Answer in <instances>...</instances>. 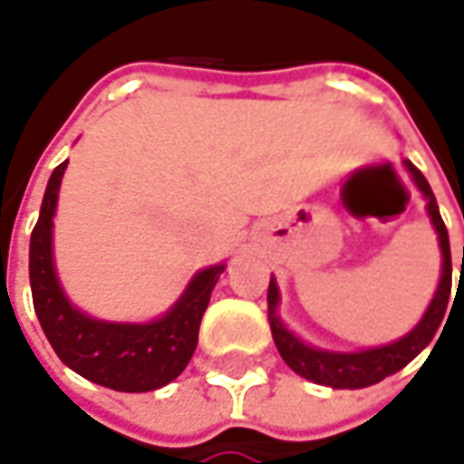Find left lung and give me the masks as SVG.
I'll return each mask as SVG.
<instances>
[{"instance_id":"obj_1","label":"left lung","mask_w":464,"mask_h":464,"mask_svg":"<svg viewBox=\"0 0 464 464\" xmlns=\"http://www.w3.org/2000/svg\"><path fill=\"white\" fill-rule=\"evenodd\" d=\"M404 168L410 170L414 186L420 188L422 196L427 198V213L432 218L437 238H440V251H442V276H440L435 299L430 301L424 316L412 332L404 334L401 339L387 346H374V349L349 352V354L346 352H326V349L304 344L299 336L288 332L276 316L278 286L274 276H271V284H268V322H271V334H274L278 354L284 356V362L296 374L309 379L314 384H324V387H334V390H362V387H369V384H377L384 377L400 372L401 367H407L414 356L420 354L424 346L435 339V332L440 329V324L445 322L447 299H450V291H452L450 236H447L445 221L440 216L435 193H432V188L427 183V178L410 160H404Z\"/></svg>"}]
</instances>
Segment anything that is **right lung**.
Returning <instances> with one entry per match:
<instances>
[{"instance_id":"obj_1","label":"right lung","mask_w":464,"mask_h":464,"mask_svg":"<svg viewBox=\"0 0 464 464\" xmlns=\"http://www.w3.org/2000/svg\"><path fill=\"white\" fill-rule=\"evenodd\" d=\"M64 168L67 160L52 170L40 218L29 238V284L42 332L67 367L95 384L115 392H153L165 387L188 367L196 352L200 319L226 266L198 271L176 306L155 322H100L74 309L57 281L52 258V218Z\"/></svg>"}]
</instances>
